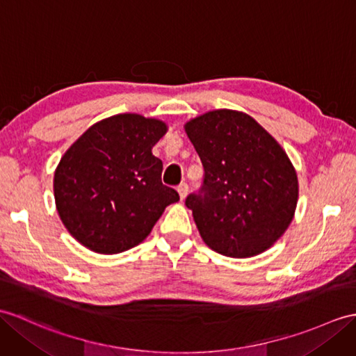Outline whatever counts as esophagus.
<instances>
[{
	"label": "esophagus",
	"instance_id": "esophagus-1",
	"mask_svg": "<svg viewBox=\"0 0 356 356\" xmlns=\"http://www.w3.org/2000/svg\"><path fill=\"white\" fill-rule=\"evenodd\" d=\"M177 193L180 195V200H185V197L188 194V185L186 184H180L177 188Z\"/></svg>",
	"mask_w": 356,
	"mask_h": 356
}]
</instances>
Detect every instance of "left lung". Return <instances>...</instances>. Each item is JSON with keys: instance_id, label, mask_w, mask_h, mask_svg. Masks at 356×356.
Listing matches in <instances>:
<instances>
[{"instance_id": "8db88e82", "label": "left lung", "mask_w": 356, "mask_h": 356, "mask_svg": "<svg viewBox=\"0 0 356 356\" xmlns=\"http://www.w3.org/2000/svg\"><path fill=\"white\" fill-rule=\"evenodd\" d=\"M185 131L204 168L202 189L185 200L203 241L230 258L270 249L290 226L299 198L284 148L239 111L206 112Z\"/></svg>"}]
</instances>
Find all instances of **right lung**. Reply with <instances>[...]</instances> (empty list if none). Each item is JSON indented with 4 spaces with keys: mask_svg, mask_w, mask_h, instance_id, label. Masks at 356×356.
<instances>
[{
    "mask_svg": "<svg viewBox=\"0 0 356 356\" xmlns=\"http://www.w3.org/2000/svg\"><path fill=\"white\" fill-rule=\"evenodd\" d=\"M161 120L120 113L90 126L54 171V200L63 226L86 249L126 252L143 243L168 204L162 161L152 153L167 134Z\"/></svg>",
    "mask_w": 356,
    "mask_h": 356,
    "instance_id": "obj_1",
    "label": "right lung"
}]
</instances>
